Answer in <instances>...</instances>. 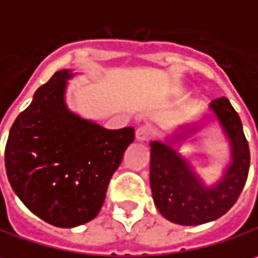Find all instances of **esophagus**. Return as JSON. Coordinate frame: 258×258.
Here are the masks:
<instances>
[{"label": "esophagus", "mask_w": 258, "mask_h": 258, "mask_svg": "<svg viewBox=\"0 0 258 258\" xmlns=\"http://www.w3.org/2000/svg\"><path fill=\"white\" fill-rule=\"evenodd\" d=\"M152 136V130L149 128L147 125H142L136 130V140L137 142H147Z\"/></svg>", "instance_id": "esophagus-1"}]
</instances>
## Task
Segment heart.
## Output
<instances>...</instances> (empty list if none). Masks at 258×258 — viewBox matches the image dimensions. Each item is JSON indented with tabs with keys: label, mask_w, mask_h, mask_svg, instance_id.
<instances>
[{
	"label": "heart",
	"mask_w": 258,
	"mask_h": 258,
	"mask_svg": "<svg viewBox=\"0 0 258 258\" xmlns=\"http://www.w3.org/2000/svg\"><path fill=\"white\" fill-rule=\"evenodd\" d=\"M181 90H182V87H179V86H172V87H169V93H172V95L181 93Z\"/></svg>",
	"instance_id": "heart-1"
}]
</instances>
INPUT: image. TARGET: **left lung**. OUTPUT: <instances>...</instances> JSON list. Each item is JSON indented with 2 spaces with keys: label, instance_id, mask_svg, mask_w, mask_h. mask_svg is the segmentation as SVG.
I'll return each mask as SVG.
<instances>
[{
  "label": "left lung",
  "instance_id": "left-lung-1",
  "mask_svg": "<svg viewBox=\"0 0 258 258\" xmlns=\"http://www.w3.org/2000/svg\"><path fill=\"white\" fill-rule=\"evenodd\" d=\"M212 115L200 122H191L165 142L150 143V188L153 202L165 219L178 225L194 226L223 216L238 200L250 169V149L244 136L239 115L226 98L215 99L209 106ZM216 117L231 147V162L219 181L206 186L192 165L177 152L180 145L201 128V124Z\"/></svg>",
  "mask_w": 258,
  "mask_h": 258
}]
</instances>
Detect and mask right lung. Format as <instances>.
I'll list each match as a JSON object with an SVG mask.
<instances>
[{
	"mask_svg": "<svg viewBox=\"0 0 258 258\" xmlns=\"http://www.w3.org/2000/svg\"><path fill=\"white\" fill-rule=\"evenodd\" d=\"M71 70L42 84L8 134L6 169L23 205L58 228L96 218L111 176L134 142V128L106 130L66 103Z\"/></svg>",
	"mask_w": 258,
	"mask_h": 258,
	"instance_id": "1",
	"label": "right lung"
}]
</instances>
